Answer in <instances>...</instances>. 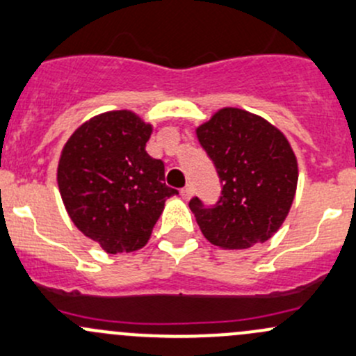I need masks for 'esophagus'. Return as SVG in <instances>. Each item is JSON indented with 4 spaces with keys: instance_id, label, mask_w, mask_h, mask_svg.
<instances>
[{
    "instance_id": "esophagus-1",
    "label": "esophagus",
    "mask_w": 356,
    "mask_h": 356,
    "mask_svg": "<svg viewBox=\"0 0 356 356\" xmlns=\"http://www.w3.org/2000/svg\"><path fill=\"white\" fill-rule=\"evenodd\" d=\"M181 196L184 197V200H189L191 196H193V188L191 186H186V188L181 189Z\"/></svg>"
}]
</instances>
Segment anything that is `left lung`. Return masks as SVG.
Instances as JSON below:
<instances>
[{"instance_id":"obj_1","label":"left lung","mask_w":356,"mask_h":356,"mask_svg":"<svg viewBox=\"0 0 356 356\" xmlns=\"http://www.w3.org/2000/svg\"><path fill=\"white\" fill-rule=\"evenodd\" d=\"M215 163L222 196L207 207L189 201L204 237L223 249L266 242L285 222L298 181L295 153L282 131L259 115L227 107L197 128Z\"/></svg>"}]
</instances>
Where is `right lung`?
Listing matches in <instances>:
<instances>
[{"mask_svg": "<svg viewBox=\"0 0 356 356\" xmlns=\"http://www.w3.org/2000/svg\"><path fill=\"white\" fill-rule=\"evenodd\" d=\"M152 126L129 111L100 114L80 126L59 159L58 186L70 218L109 254L148 242L167 197L162 160L148 155Z\"/></svg>", "mask_w": 356, "mask_h": 356, "instance_id": "add662e5", "label": "right lung"}]
</instances>
